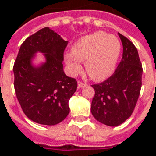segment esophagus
Listing matches in <instances>:
<instances>
[{
	"label": "esophagus",
	"instance_id": "obj_1",
	"mask_svg": "<svg viewBox=\"0 0 156 156\" xmlns=\"http://www.w3.org/2000/svg\"><path fill=\"white\" fill-rule=\"evenodd\" d=\"M85 86H86V84H85V83H83V82H81V81H78V87H79V88L84 87Z\"/></svg>",
	"mask_w": 156,
	"mask_h": 156
}]
</instances>
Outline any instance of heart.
Wrapping results in <instances>:
<instances>
[{
  "mask_svg": "<svg viewBox=\"0 0 156 156\" xmlns=\"http://www.w3.org/2000/svg\"><path fill=\"white\" fill-rule=\"evenodd\" d=\"M121 42L115 35L95 32L79 40L72 48V54L65 55V64L72 75L81 70L85 62L87 75L94 81L108 78L115 69L121 53Z\"/></svg>",
  "mask_w": 156,
  "mask_h": 156,
  "instance_id": "heart-1",
  "label": "heart"
}]
</instances>
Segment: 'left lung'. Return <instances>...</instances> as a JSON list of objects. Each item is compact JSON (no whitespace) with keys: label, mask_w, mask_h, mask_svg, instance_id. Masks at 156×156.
Returning a JSON list of instances; mask_svg holds the SVG:
<instances>
[{"label":"left lung","mask_w":156,"mask_h":156,"mask_svg":"<svg viewBox=\"0 0 156 156\" xmlns=\"http://www.w3.org/2000/svg\"><path fill=\"white\" fill-rule=\"evenodd\" d=\"M122 42V59L114 75L92 87L91 113L101 123L116 127L132 115L141 87L142 67L135 45L118 33Z\"/></svg>","instance_id":"left-lung-1"}]
</instances>
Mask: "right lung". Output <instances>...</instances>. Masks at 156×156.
<instances>
[{"label": "right lung", "mask_w": 156, "mask_h": 156, "mask_svg": "<svg viewBox=\"0 0 156 156\" xmlns=\"http://www.w3.org/2000/svg\"><path fill=\"white\" fill-rule=\"evenodd\" d=\"M68 42L47 27L27 38L20 48L13 69L15 94L24 114L34 122L54 126L69 114V100L77 81L63 70ZM39 52L43 62L37 61Z\"/></svg>", "instance_id": "obj_1"}]
</instances>
